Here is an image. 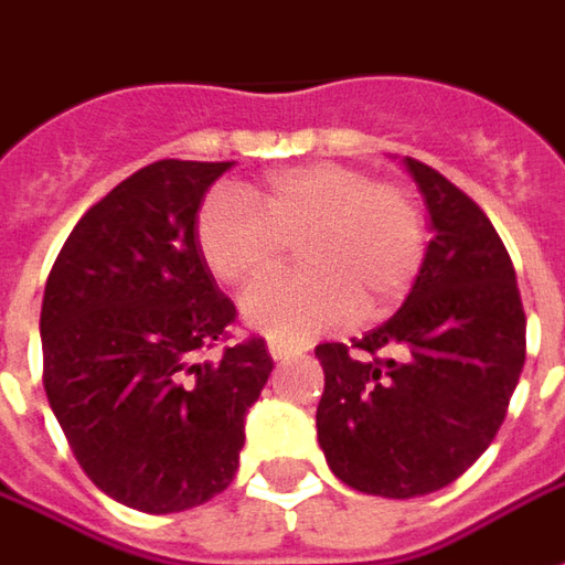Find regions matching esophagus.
Returning <instances> with one entry per match:
<instances>
[{"label":"esophagus","instance_id":"esophagus-1","mask_svg":"<svg viewBox=\"0 0 565 565\" xmlns=\"http://www.w3.org/2000/svg\"><path fill=\"white\" fill-rule=\"evenodd\" d=\"M269 354L275 358V361H287V358H294V354H299V349H296L294 342H284V339H269Z\"/></svg>","mask_w":565,"mask_h":565}]
</instances>
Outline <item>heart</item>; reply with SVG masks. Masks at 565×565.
I'll use <instances>...</instances> for the list:
<instances>
[{
  "mask_svg": "<svg viewBox=\"0 0 565 565\" xmlns=\"http://www.w3.org/2000/svg\"><path fill=\"white\" fill-rule=\"evenodd\" d=\"M199 247L216 281L247 287L269 275L299 242L306 269L259 284L242 299L247 321L278 339H309L349 321L354 309L392 311L425 256L419 204L397 183L339 161L269 173L254 199L216 186L201 201Z\"/></svg>",
  "mask_w": 565,
  "mask_h": 565,
  "instance_id": "b5f03b06",
  "label": "heart"
}]
</instances>
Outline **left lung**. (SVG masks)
<instances>
[{
	"mask_svg": "<svg viewBox=\"0 0 565 565\" xmlns=\"http://www.w3.org/2000/svg\"><path fill=\"white\" fill-rule=\"evenodd\" d=\"M404 168L434 232L416 284L364 339L315 349L327 465L385 499L428 495L465 475L502 428L526 361V315L499 232L444 173L416 159Z\"/></svg>",
	"mask_w": 565,
	"mask_h": 565,
	"instance_id": "obj_1",
	"label": "left lung"
}]
</instances>
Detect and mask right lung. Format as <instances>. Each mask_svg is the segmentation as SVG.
I'll use <instances>...</instances> for the list:
<instances>
[{
	"instance_id": "1",
	"label": "right lung",
	"mask_w": 565,
	"mask_h": 565,
	"mask_svg": "<svg viewBox=\"0 0 565 565\" xmlns=\"http://www.w3.org/2000/svg\"><path fill=\"white\" fill-rule=\"evenodd\" d=\"M232 161L164 159L82 216L42 299V382L82 471L109 499L173 514L232 483L266 339L204 358L235 321L201 256V201Z\"/></svg>"
}]
</instances>
